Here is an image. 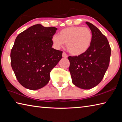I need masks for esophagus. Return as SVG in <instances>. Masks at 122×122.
<instances>
[{
	"instance_id": "esophagus-1",
	"label": "esophagus",
	"mask_w": 122,
	"mask_h": 122,
	"mask_svg": "<svg viewBox=\"0 0 122 122\" xmlns=\"http://www.w3.org/2000/svg\"><path fill=\"white\" fill-rule=\"evenodd\" d=\"M62 56L63 57H65V58H67V57H68V55L67 54H66L65 52H63L62 53Z\"/></svg>"
}]
</instances>
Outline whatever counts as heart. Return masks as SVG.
I'll return each mask as SVG.
<instances>
[{
	"mask_svg": "<svg viewBox=\"0 0 122 122\" xmlns=\"http://www.w3.org/2000/svg\"><path fill=\"white\" fill-rule=\"evenodd\" d=\"M92 32L88 27L72 26L63 29L60 35L52 38L53 44L57 47L67 44L68 51L72 55H80L89 48L92 42Z\"/></svg>",
	"mask_w": 122,
	"mask_h": 122,
	"instance_id": "b5f03b06",
	"label": "heart"
}]
</instances>
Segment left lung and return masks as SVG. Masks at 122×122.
Here are the masks:
<instances>
[{
    "instance_id": "left-lung-1",
    "label": "left lung",
    "mask_w": 122,
    "mask_h": 122,
    "mask_svg": "<svg viewBox=\"0 0 122 122\" xmlns=\"http://www.w3.org/2000/svg\"><path fill=\"white\" fill-rule=\"evenodd\" d=\"M86 24L92 32V42L85 53L68 57L72 82L77 87L89 89L102 81L109 67L111 48L108 39L94 25Z\"/></svg>"
}]
</instances>
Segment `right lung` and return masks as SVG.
Instances as JSON below:
<instances>
[{
  "instance_id": "1",
  "label": "right lung",
  "mask_w": 122,
  "mask_h": 122,
  "mask_svg": "<svg viewBox=\"0 0 122 122\" xmlns=\"http://www.w3.org/2000/svg\"><path fill=\"white\" fill-rule=\"evenodd\" d=\"M57 30L36 24L16 38L11 51V64L24 87L37 90L48 83L51 71L62 58V51L52 48V38Z\"/></svg>"
}]
</instances>
